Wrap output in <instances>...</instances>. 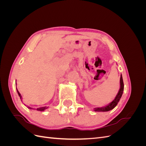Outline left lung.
I'll use <instances>...</instances> for the list:
<instances>
[{
	"label": "left lung",
	"instance_id": "obj_1",
	"mask_svg": "<svg viewBox=\"0 0 146 146\" xmlns=\"http://www.w3.org/2000/svg\"><path fill=\"white\" fill-rule=\"evenodd\" d=\"M123 87H124V85H123L122 76L121 74V78H120V89H119V90L118 91V93L117 94L116 96L115 97V98H114V99L111 102V103H110L108 105L105 106V107L95 108L94 110V111H110V110H113L117 105L118 102L121 98L122 95L123 94Z\"/></svg>",
	"mask_w": 146,
	"mask_h": 146
}]
</instances>
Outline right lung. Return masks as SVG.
I'll list each match as a JSON object with an SVG mask.
<instances>
[{
    "label": "right lung",
    "mask_w": 146,
    "mask_h": 146,
    "mask_svg": "<svg viewBox=\"0 0 146 146\" xmlns=\"http://www.w3.org/2000/svg\"><path fill=\"white\" fill-rule=\"evenodd\" d=\"M17 94H18V95H19V96L20 97V99H21V101H22V96H21V94L19 93V92L18 91V90H17ZM28 108H30V109H33L32 108H31V107H28ZM48 107H40V108H37L36 109V110H38V111H44V110H45L46 109H47Z\"/></svg>",
    "instance_id": "obj_1"
}]
</instances>
